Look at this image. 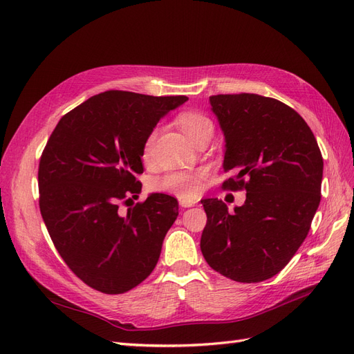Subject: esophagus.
Here are the masks:
<instances>
[{"label":"esophagus","mask_w":354,"mask_h":354,"mask_svg":"<svg viewBox=\"0 0 354 354\" xmlns=\"http://www.w3.org/2000/svg\"><path fill=\"white\" fill-rule=\"evenodd\" d=\"M178 202H180V205L183 207V208H190V207H195L196 205L195 201H189V199H185V198H181Z\"/></svg>","instance_id":"1"}]
</instances>
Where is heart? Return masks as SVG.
I'll return each instance as SVG.
<instances>
[{"label":"heart","mask_w":354,"mask_h":354,"mask_svg":"<svg viewBox=\"0 0 354 354\" xmlns=\"http://www.w3.org/2000/svg\"><path fill=\"white\" fill-rule=\"evenodd\" d=\"M176 124L190 142H194L199 136L212 131V122L208 116L201 112L187 111L181 112L176 118ZM156 133L152 131L146 137L143 143L142 156L143 159H149L152 151V145L155 140ZM202 173L199 171H171L165 176L155 178L152 181V189L156 192H165V194L176 195L178 198L194 199L202 190Z\"/></svg>","instance_id":"heart-1"}]
</instances>
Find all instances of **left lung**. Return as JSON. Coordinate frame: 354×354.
Segmentation results:
<instances>
[{"mask_svg":"<svg viewBox=\"0 0 354 354\" xmlns=\"http://www.w3.org/2000/svg\"><path fill=\"white\" fill-rule=\"evenodd\" d=\"M226 138L224 190H246L242 207L201 201L207 212L201 251L211 269L254 283L279 273L304 242L320 202L324 159L307 122L264 95H211Z\"/></svg>","mask_w":354,"mask_h":354,"instance_id":"8db88e82","label":"left lung"}]
</instances>
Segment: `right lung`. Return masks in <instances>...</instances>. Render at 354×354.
Segmentation results:
<instances>
[{
	"label": "right lung",
	"mask_w": 354,
	"mask_h": 354,
	"mask_svg": "<svg viewBox=\"0 0 354 354\" xmlns=\"http://www.w3.org/2000/svg\"><path fill=\"white\" fill-rule=\"evenodd\" d=\"M186 95L111 90L62 116L38 168L39 209L69 269L95 291L122 294L152 273L178 202L165 194L120 214L138 198L146 137Z\"/></svg>",
	"instance_id": "add662e5"
}]
</instances>
